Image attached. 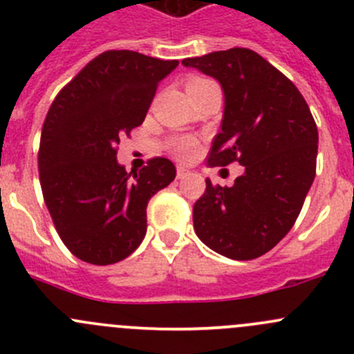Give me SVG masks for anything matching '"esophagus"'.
Listing matches in <instances>:
<instances>
[{"label": "esophagus", "instance_id": "obj_1", "mask_svg": "<svg viewBox=\"0 0 354 354\" xmlns=\"http://www.w3.org/2000/svg\"><path fill=\"white\" fill-rule=\"evenodd\" d=\"M188 174H190V171H188L187 167H183V166L176 167V178H178V180H183V178H187Z\"/></svg>", "mask_w": 354, "mask_h": 354}]
</instances>
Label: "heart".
Returning a JSON list of instances; mask_svg holds the SVG:
<instances>
[{
	"mask_svg": "<svg viewBox=\"0 0 354 354\" xmlns=\"http://www.w3.org/2000/svg\"><path fill=\"white\" fill-rule=\"evenodd\" d=\"M203 80H207V78H200V77L192 78V80L188 82L187 87H190V85H197ZM174 151H176V154L181 157H190L195 151H197V142L190 137H183L180 138V140H176V144H174Z\"/></svg>",
	"mask_w": 354,
	"mask_h": 354,
	"instance_id": "b5f03b06",
	"label": "heart"
}]
</instances>
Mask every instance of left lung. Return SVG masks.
<instances>
[{
  "mask_svg": "<svg viewBox=\"0 0 354 354\" xmlns=\"http://www.w3.org/2000/svg\"><path fill=\"white\" fill-rule=\"evenodd\" d=\"M181 63L214 77L224 91L209 166H245L233 187L205 180L194 205L195 233L227 259H257L289 233L312 187L315 120L296 85L252 49L231 48Z\"/></svg>",
  "mask_w": 354,
  "mask_h": 354,
  "instance_id": "1",
  "label": "left lung"
}]
</instances>
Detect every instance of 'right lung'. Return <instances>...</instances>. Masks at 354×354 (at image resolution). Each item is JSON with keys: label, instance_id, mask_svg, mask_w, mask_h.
<instances>
[{"label": "right lung", "instance_id": "add662e5", "mask_svg": "<svg viewBox=\"0 0 354 354\" xmlns=\"http://www.w3.org/2000/svg\"><path fill=\"white\" fill-rule=\"evenodd\" d=\"M178 63L127 49L101 53L48 111L37 156L42 195L62 241L84 262L109 266L131 255L147 231L149 200L176 176L166 157L127 173L116 154Z\"/></svg>", "mask_w": 354, "mask_h": 354}]
</instances>
